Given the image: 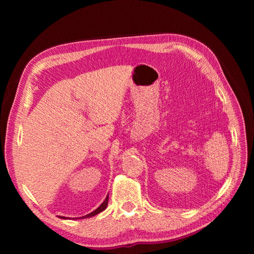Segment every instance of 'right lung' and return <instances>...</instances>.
<instances>
[{
    "label": "right lung",
    "instance_id": "right-lung-1",
    "mask_svg": "<svg viewBox=\"0 0 254 254\" xmlns=\"http://www.w3.org/2000/svg\"><path fill=\"white\" fill-rule=\"evenodd\" d=\"M108 200H109V194L107 195V197L105 198L104 202H103L101 205H99L96 210H94L93 212H91L90 214L84 215V216H81V217H76V218H70V217H64V216H58V217H59V218H61V219H82V218H89V217H92V216H95V215H97V214H99L101 212H103V211H105V210H106L107 205H108Z\"/></svg>",
    "mask_w": 254,
    "mask_h": 254
}]
</instances>
